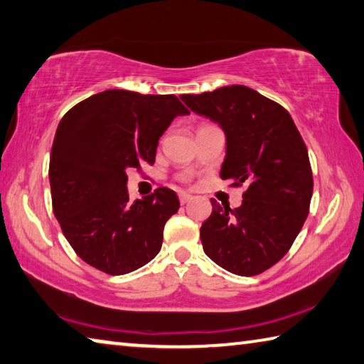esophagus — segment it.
I'll return each instance as SVG.
<instances>
[{
    "label": "esophagus",
    "instance_id": "esophagus-1",
    "mask_svg": "<svg viewBox=\"0 0 364 364\" xmlns=\"http://www.w3.org/2000/svg\"><path fill=\"white\" fill-rule=\"evenodd\" d=\"M192 198L193 196L192 195H188V193H178V201H181V205H186V203H188V201H192Z\"/></svg>",
    "mask_w": 364,
    "mask_h": 364
}]
</instances>
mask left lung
<instances>
[{
    "label": "left lung",
    "instance_id": "8db88e82",
    "mask_svg": "<svg viewBox=\"0 0 364 364\" xmlns=\"http://www.w3.org/2000/svg\"><path fill=\"white\" fill-rule=\"evenodd\" d=\"M181 99L224 129L220 177L246 187L240 208L211 200L213 213L200 228L203 250L227 272L259 275L283 259L309 215L314 176L307 146L288 110L247 86Z\"/></svg>",
    "mask_w": 364,
    "mask_h": 364
}]
</instances>
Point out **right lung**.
I'll list each match as a JSON object with an SVG mask.
<instances>
[{"label":"right lung","instance_id":"obj_1","mask_svg":"<svg viewBox=\"0 0 364 364\" xmlns=\"http://www.w3.org/2000/svg\"><path fill=\"white\" fill-rule=\"evenodd\" d=\"M178 114L174 94L124 89L94 94L63 114L49 159L53 211L75 252L94 269L124 275L156 256L178 198L159 187L131 201L126 169L155 163L158 140Z\"/></svg>","mask_w":364,"mask_h":364}]
</instances>
